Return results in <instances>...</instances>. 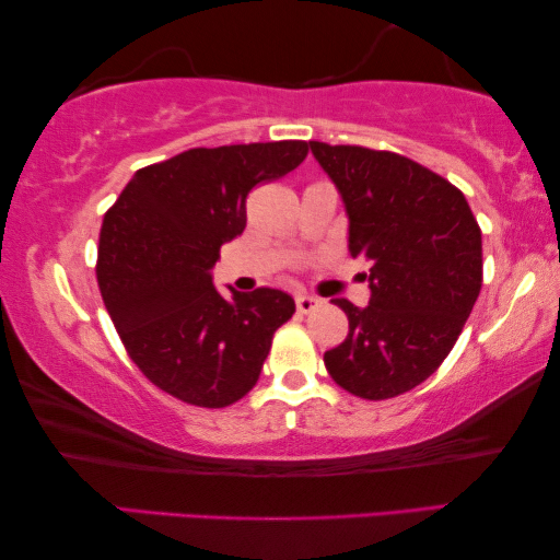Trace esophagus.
<instances>
[{"mask_svg":"<svg viewBox=\"0 0 560 560\" xmlns=\"http://www.w3.org/2000/svg\"><path fill=\"white\" fill-rule=\"evenodd\" d=\"M295 305H298L300 313H313V310L319 305V300L313 298V295H307V292H300V295L295 298Z\"/></svg>","mask_w":560,"mask_h":560,"instance_id":"34e87169","label":"esophagus"}]
</instances>
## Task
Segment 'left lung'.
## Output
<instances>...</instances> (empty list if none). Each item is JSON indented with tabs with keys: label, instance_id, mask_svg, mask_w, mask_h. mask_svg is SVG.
<instances>
[{
	"label": "left lung",
	"instance_id": "obj_1",
	"mask_svg": "<svg viewBox=\"0 0 560 560\" xmlns=\"http://www.w3.org/2000/svg\"><path fill=\"white\" fill-rule=\"evenodd\" d=\"M335 183L352 258L370 262V302L335 300L350 332L325 352L342 389L389 399L434 374L481 290V231L459 188L417 161L362 145L310 141Z\"/></svg>",
	"mask_w": 560,
	"mask_h": 560
}]
</instances>
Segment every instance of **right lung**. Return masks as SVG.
Here are the masks:
<instances>
[{"instance_id":"right-lung-1","label":"right lung","mask_w":560,"mask_h":560,"mask_svg":"<svg viewBox=\"0 0 560 560\" xmlns=\"http://www.w3.org/2000/svg\"><path fill=\"white\" fill-rule=\"evenodd\" d=\"M305 141L190 149L133 173L98 237L101 298L131 360L155 387L228 407L260 377L295 300L275 288L223 298L220 245L245 231L253 186L298 168Z\"/></svg>"}]
</instances>
